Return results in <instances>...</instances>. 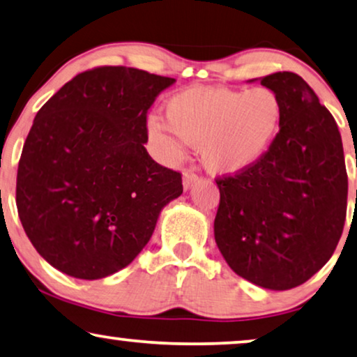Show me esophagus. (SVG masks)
<instances>
[{
	"mask_svg": "<svg viewBox=\"0 0 357 357\" xmlns=\"http://www.w3.org/2000/svg\"><path fill=\"white\" fill-rule=\"evenodd\" d=\"M200 179H202V178H200L199 174H195L192 172H184V174H183V185H184V189L188 190L190 185L195 184Z\"/></svg>",
	"mask_w": 357,
	"mask_h": 357,
	"instance_id": "esophagus-1",
	"label": "esophagus"
}]
</instances>
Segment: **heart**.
Masks as SVG:
<instances>
[{
    "instance_id": "b5f03b06",
    "label": "heart",
    "mask_w": 357,
    "mask_h": 357,
    "mask_svg": "<svg viewBox=\"0 0 357 357\" xmlns=\"http://www.w3.org/2000/svg\"><path fill=\"white\" fill-rule=\"evenodd\" d=\"M283 116V100L270 87H194L165 105L167 126L153 119L149 130L157 139H167L172 130L185 144L200 147L210 173L236 174L268 152Z\"/></svg>"
}]
</instances>
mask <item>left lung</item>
Listing matches in <instances>:
<instances>
[{
	"label": "left lung",
	"mask_w": 357,
	"mask_h": 357,
	"mask_svg": "<svg viewBox=\"0 0 357 357\" xmlns=\"http://www.w3.org/2000/svg\"><path fill=\"white\" fill-rule=\"evenodd\" d=\"M284 105L272 147L254 167L215 178V241L234 273L284 291L314 277L333 255L348 207L343 144L331 116L294 73L260 79Z\"/></svg>",
	"instance_id": "obj_1"
}]
</instances>
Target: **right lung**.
Instances as JSON below:
<instances>
[{
  "label": "right lung",
  "mask_w": 357,
  "mask_h": 357,
  "mask_svg": "<svg viewBox=\"0 0 357 357\" xmlns=\"http://www.w3.org/2000/svg\"><path fill=\"white\" fill-rule=\"evenodd\" d=\"M173 77L98 66L63 85L33 119L17 168L27 238L69 277L98 280L145 248L183 194L181 173L150 157L147 112Z\"/></svg>",
  "instance_id": "right-lung-1"
}]
</instances>
